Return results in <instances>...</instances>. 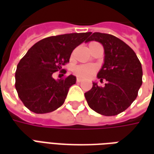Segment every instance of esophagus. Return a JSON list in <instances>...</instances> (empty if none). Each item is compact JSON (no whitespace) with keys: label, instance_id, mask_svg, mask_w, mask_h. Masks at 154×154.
I'll return each mask as SVG.
<instances>
[{"label":"esophagus","instance_id":"34e87169","mask_svg":"<svg viewBox=\"0 0 154 154\" xmlns=\"http://www.w3.org/2000/svg\"><path fill=\"white\" fill-rule=\"evenodd\" d=\"M82 81V78H80V77H77V82H81Z\"/></svg>","mask_w":154,"mask_h":154}]
</instances>
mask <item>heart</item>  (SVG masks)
Returning <instances> with one entry per match:
<instances>
[{"label": "heart", "instance_id": "heart-1", "mask_svg": "<svg viewBox=\"0 0 154 154\" xmlns=\"http://www.w3.org/2000/svg\"><path fill=\"white\" fill-rule=\"evenodd\" d=\"M97 71V67L89 64H84V65H79L75 67L74 73L77 77H90L92 76Z\"/></svg>", "mask_w": 154, "mask_h": 154}]
</instances>
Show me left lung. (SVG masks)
I'll return each instance as SVG.
<instances>
[{"instance_id":"left-lung-1","label":"left lung","mask_w":154,"mask_h":154,"mask_svg":"<svg viewBox=\"0 0 154 154\" xmlns=\"http://www.w3.org/2000/svg\"><path fill=\"white\" fill-rule=\"evenodd\" d=\"M92 40L104 47L105 61L97 77L106 83L102 87L93 82L85 97L94 111L106 116H117L130 106L138 96L143 82L141 63L134 51L114 35L90 33L86 42Z\"/></svg>"}]
</instances>
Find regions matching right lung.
<instances>
[{"label":"right lung","instance_id":"right-lung-1","mask_svg":"<svg viewBox=\"0 0 154 154\" xmlns=\"http://www.w3.org/2000/svg\"><path fill=\"white\" fill-rule=\"evenodd\" d=\"M90 35L72 33L50 36L34 44L17 65L15 89L25 107L36 114H45L57 110L64 103L76 77L55 80L54 72L63 69L69 63L72 51ZM87 41V40H86Z\"/></svg>","mask_w":154,"mask_h":154}]
</instances>
